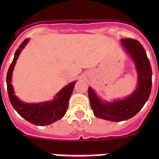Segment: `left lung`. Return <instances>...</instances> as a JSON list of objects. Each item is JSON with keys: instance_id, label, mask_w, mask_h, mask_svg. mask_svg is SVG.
<instances>
[{"instance_id": "8db88e82", "label": "left lung", "mask_w": 159, "mask_h": 159, "mask_svg": "<svg viewBox=\"0 0 159 159\" xmlns=\"http://www.w3.org/2000/svg\"><path fill=\"white\" fill-rule=\"evenodd\" d=\"M126 52L134 61L138 73L137 88L130 95L113 102L102 101L91 87L88 97L95 116L111 122L130 119L141 110L151 95L152 70L145 49L138 40L127 38L120 40Z\"/></svg>"}]
</instances>
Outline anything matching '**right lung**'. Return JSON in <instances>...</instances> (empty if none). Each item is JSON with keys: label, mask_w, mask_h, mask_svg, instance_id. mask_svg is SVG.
<instances>
[{"label": "right lung", "mask_w": 159, "mask_h": 159, "mask_svg": "<svg viewBox=\"0 0 159 159\" xmlns=\"http://www.w3.org/2000/svg\"><path fill=\"white\" fill-rule=\"evenodd\" d=\"M29 41V38L25 39L19 46V48H17L14 55L12 64L8 68L6 77L8 98L14 109L25 120H27L32 124L46 126L55 123L64 117L68 107V101L77 81H74L66 85L56 95L52 101L38 103H29L20 100L14 92L13 87L12 85V75L16 60Z\"/></svg>", "instance_id": "right-lung-1"}]
</instances>
